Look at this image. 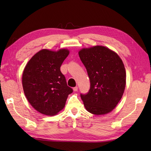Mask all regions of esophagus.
Wrapping results in <instances>:
<instances>
[{"label":"esophagus","instance_id":"1","mask_svg":"<svg viewBox=\"0 0 151 151\" xmlns=\"http://www.w3.org/2000/svg\"><path fill=\"white\" fill-rule=\"evenodd\" d=\"M73 90H74V92H76V91H77V90H78V88H77V86L74 87V88H73Z\"/></svg>","mask_w":151,"mask_h":151}]
</instances>
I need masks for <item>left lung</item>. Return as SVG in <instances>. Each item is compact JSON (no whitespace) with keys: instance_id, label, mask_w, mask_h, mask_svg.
Instances as JSON below:
<instances>
[{"instance_id":"8db88e82","label":"left lung","mask_w":151,"mask_h":151,"mask_svg":"<svg viewBox=\"0 0 151 151\" xmlns=\"http://www.w3.org/2000/svg\"><path fill=\"white\" fill-rule=\"evenodd\" d=\"M90 79V89L81 94L86 109L94 115L112 111L120 101L126 84V72L120 57L102 46L83 48L79 52Z\"/></svg>"}]
</instances>
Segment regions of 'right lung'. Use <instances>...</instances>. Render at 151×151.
<instances>
[{"label": "right lung", "mask_w": 151, "mask_h": 151, "mask_svg": "<svg viewBox=\"0 0 151 151\" xmlns=\"http://www.w3.org/2000/svg\"><path fill=\"white\" fill-rule=\"evenodd\" d=\"M68 54L67 49L57 52L43 49L36 53L24 68L22 77L24 94L31 106L43 115H56L73 92L60 71Z\"/></svg>", "instance_id": "obj_1"}]
</instances>
